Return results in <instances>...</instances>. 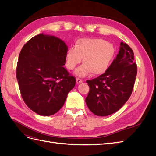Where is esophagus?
Segmentation results:
<instances>
[{"mask_svg": "<svg viewBox=\"0 0 156 156\" xmlns=\"http://www.w3.org/2000/svg\"><path fill=\"white\" fill-rule=\"evenodd\" d=\"M76 83H77V84L81 83H83V80H82V79H79V78H77V79H76Z\"/></svg>", "mask_w": 156, "mask_h": 156, "instance_id": "obj_1", "label": "esophagus"}]
</instances>
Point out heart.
Returning a JSON list of instances; mask_svg holds the SVG:
<instances>
[{
    "label": "heart",
    "instance_id": "obj_1",
    "mask_svg": "<svg viewBox=\"0 0 156 156\" xmlns=\"http://www.w3.org/2000/svg\"><path fill=\"white\" fill-rule=\"evenodd\" d=\"M116 55L114 45L101 38H81L75 43V48H69L66 55V66L73 70L83 58V64L75 72L78 77L89 73L99 76L110 67Z\"/></svg>",
    "mask_w": 156,
    "mask_h": 156
}]
</instances>
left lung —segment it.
<instances>
[{"mask_svg": "<svg viewBox=\"0 0 156 156\" xmlns=\"http://www.w3.org/2000/svg\"><path fill=\"white\" fill-rule=\"evenodd\" d=\"M136 73L133 50L121 42L119 53L107 72L87 81L90 90L85 101L89 109L100 116L119 111L131 96Z\"/></svg>", "mask_w": 156, "mask_h": 156, "instance_id": "obj_1", "label": "left lung"}]
</instances>
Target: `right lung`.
<instances>
[{"mask_svg":"<svg viewBox=\"0 0 156 156\" xmlns=\"http://www.w3.org/2000/svg\"><path fill=\"white\" fill-rule=\"evenodd\" d=\"M68 46L57 37L40 34L28 41L19 55L16 77L23 100L41 116L57 112L75 78L63 66Z\"/></svg>","mask_w":156,"mask_h":156,"instance_id":"obj_1","label":"right lung"}]
</instances>
